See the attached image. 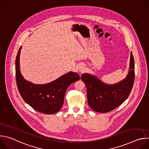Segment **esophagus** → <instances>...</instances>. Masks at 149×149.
<instances>
[{
  "mask_svg": "<svg viewBox=\"0 0 149 149\" xmlns=\"http://www.w3.org/2000/svg\"><path fill=\"white\" fill-rule=\"evenodd\" d=\"M78 70H79V71L80 72H83L85 71V70H86V67H85V66L83 65H80L79 67Z\"/></svg>",
  "mask_w": 149,
  "mask_h": 149,
  "instance_id": "obj_1",
  "label": "esophagus"
}]
</instances>
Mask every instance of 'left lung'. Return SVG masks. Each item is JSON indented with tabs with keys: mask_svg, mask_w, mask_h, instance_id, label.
Wrapping results in <instances>:
<instances>
[{
	"mask_svg": "<svg viewBox=\"0 0 149 149\" xmlns=\"http://www.w3.org/2000/svg\"><path fill=\"white\" fill-rule=\"evenodd\" d=\"M134 61L132 52L128 74L116 84H105L95 75L82 74L81 79L86 84L90 107L94 111L102 113L118 107L129 96L134 84Z\"/></svg>",
	"mask_w": 149,
	"mask_h": 149,
	"instance_id": "8db88e82",
	"label": "left lung"
}]
</instances>
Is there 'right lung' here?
<instances>
[{
    "label": "right lung",
    "mask_w": 149,
    "mask_h": 149,
    "mask_svg": "<svg viewBox=\"0 0 149 149\" xmlns=\"http://www.w3.org/2000/svg\"><path fill=\"white\" fill-rule=\"evenodd\" d=\"M19 48L15 61L16 80L23 100L36 111L46 114L59 111L62 107L65 92L71 84L79 79L77 72L70 71L56 79L44 84H35L24 78L20 71Z\"/></svg>",
    "instance_id": "obj_1"
}]
</instances>
